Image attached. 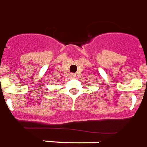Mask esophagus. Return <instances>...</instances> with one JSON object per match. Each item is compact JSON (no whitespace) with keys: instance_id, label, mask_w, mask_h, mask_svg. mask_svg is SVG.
I'll use <instances>...</instances> for the list:
<instances>
[{"instance_id":"1","label":"esophagus","mask_w":147,"mask_h":147,"mask_svg":"<svg viewBox=\"0 0 147 147\" xmlns=\"http://www.w3.org/2000/svg\"><path fill=\"white\" fill-rule=\"evenodd\" d=\"M70 77L72 78H74L75 77H76V74H70Z\"/></svg>"}]
</instances>
